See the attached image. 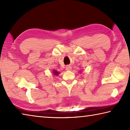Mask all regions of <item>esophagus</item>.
I'll return each mask as SVG.
<instances>
[{
  "label": "esophagus",
  "instance_id": "obj_1",
  "mask_svg": "<svg viewBox=\"0 0 130 130\" xmlns=\"http://www.w3.org/2000/svg\"><path fill=\"white\" fill-rule=\"evenodd\" d=\"M66 69H67V70H70L72 69V67L70 65H68L66 67Z\"/></svg>",
  "mask_w": 130,
  "mask_h": 130
}]
</instances>
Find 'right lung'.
Instances as JSON below:
<instances>
[{"instance_id":"add662e5","label":"right lung","mask_w":130,"mask_h":130,"mask_svg":"<svg viewBox=\"0 0 130 130\" xmlns=\"http://www.w3.org/2000/svg\"><path fill=\"white\" fill-rule=\"evenodd\" d=\"M53 73H54V74H55V75L57 76V74H58L59 73H58V72H57V71H55V70H54V71L53 72Z\"/></svg>"}]
</instances>
